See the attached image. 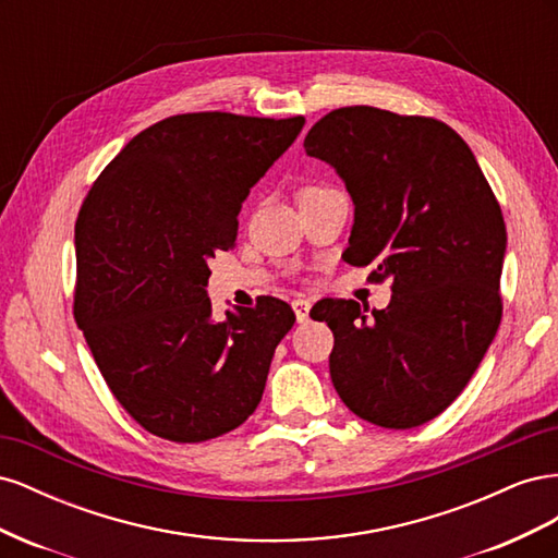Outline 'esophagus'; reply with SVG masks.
<instances>
[{"label": "esophagus", "mask_w": 558, "mask_h": 558, "mask_svg": "<svg viewBox=\"0 0 558 558\" xmlns=\"http://www.w3.org/2000/svg\"><path fill=\"white\" fill-rule=\"evenodd\" d=\"M293 310H295V316L300 324H305V320H310V310H312V302L310 300H293Z\"/></svg>", "instance_id": "esophagus-1"}]
</instances>
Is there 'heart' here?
<instances>
[{"label": "heart", "instance_id": "b5f03b06", "mask_svg": "<svg viewBox=\"0 0 558 558\" xmlns=\"http://www.w3.org/2000/svg\"><path fill=\"white\" fill-rule=\"evenodd\" d=\"M318 189H324V185H305V189H300V191H298V197L307 195V193H314V191H318Z\"/></svg>", "mask_w": 558, "mask_h": 558}]
</instances>
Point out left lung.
I'll use <instances>...</instances> for the list:
<instances>
[{
  "label": "left lung",
  "mask_w": 558,
  "mask_h": 558,
  "mask_svg": "<svg viewBox=\"0 0 558 558\" xmlns=\"http://www.w3.org/2000/svg\"><path fill=\"white\" fill-rule=\"evenodd\" d=\"M356 205L344 260L391 279V305L314 307L335 335L330 377L347 408L404 430L461 396L496 337L508 232L468 144L430 116L342 107L307 132ZM312 310V312H314Z\"/></svg>",
  "instance_id": "obj_1"
}]
</instances>
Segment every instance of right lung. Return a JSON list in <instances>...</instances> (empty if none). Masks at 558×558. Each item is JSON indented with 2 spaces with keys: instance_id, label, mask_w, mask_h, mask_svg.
I'll list each match as a JSON object with an SVG mask.
<instances>
[{
  "instance_id": "obj_1",
  "label": "right lung",
  "mask_w": 558,
  "mask_h": 558,
  "mask_svg": "<svg viewBox=\"0 0 558 558\" xmlns=\"http://www.w3.org/2000/svg\"><path fill=\"white\" fill-rule=\"evenodd\" d=\"M305 118L177 113L125 144L83 199L74 318L109 391L170 442H205L253 414L281 337L272 295L211 320L209 258L234 248L251 185Z\"/></svg>"
}]
</instances>
